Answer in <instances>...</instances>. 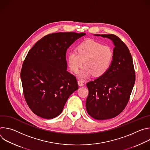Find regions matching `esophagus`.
<instances>
[{"instance_id": "obj_1", "label": "esophagus", "mask_w": 150, "mask_h": 150, "mask_svg": "<svg viewBox=\"0 0 150 150\" xmlns=\"http://www.w3.org/2000/svg\"><path fill=\"white\" fill-rule=\"evenodd\" d=\"M78 85H79V87H82V86H83V83L81 81H78Z\"/></svg>"}]
</instances>
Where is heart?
Returning a JSON list of instances; mask_svg holds the SVG:
<instances>
[{"label":"heart","mask_w":150,"mask_h":150,"mask_svg":"<svg viewBox=\"0 0 150 150\" xmlns=\"http://www.w3.org/2000/svg\"><path fill=\"white\" fill-rule=\"evenodd\" d=\"M113 59V52L108 45L93 40H87L76 47V53L71 52L67 56L69 69L76 74L83 65L78 77L87 79L93 74L95 77L104 75L110 69Z\"/></svg>","instance_id":"heart-1"}]
</instances>
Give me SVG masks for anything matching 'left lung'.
Here are the masks:
<instances>
[{
    "mask_svg": "<svg viewBox=\"0 0 150 150\" xmlns=\"http://www.w3.org/2000/svg\"><path fill=\"white\" fill-rule=\"evenodd\" d=\"M110 39L114 44L113 59L104 75L87 83V113L97 120L112 119L119 115L129 100L135 81L131 54L124 42L113 34H94Z\"/></svg>",
    "mask_w": 150,
    "mask_h": 150,
    "instance_id": "obj_1",
    "label": "left lung"
}]
</instances>
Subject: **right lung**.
<instances>
[{
    "mask_svg": "<svg viewBox=\"0 0 150 150\" xmlns=\"http://www.w3.org/2000/svg\"><path fill=\"white\" fill-rule=\"evenodd\" d=\"M85 33H56L38 40L28 52L21 71L24 95L36 115L50 119L59 116L69 97L78 89L67 69L66 53Z\"/></svg>",
    "mask_w": 150,
    "mask_h": 150,
    "instance_id": "1",
    "label": "right lung"
}]
</instances>
